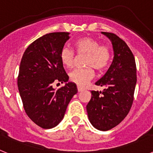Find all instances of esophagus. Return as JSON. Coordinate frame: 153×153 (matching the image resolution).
<instances>
[{
    "label": "esophagus",
    "mask_w": 153,
    "mask_h": 153,
    "mask_svg": "<svg viewBox=\"0 0 153 153\" xmlns=\"http://www.w3.org/2000/svg\"><path fill=\"white\" fill-rule=\"evenodd\" d=\"M77 90H78V92H82L83 90H84V89H83V87H82V86H79V85H78V86H77Z\"/></svg>",
    "instance_id": "1"
}]
</instances>
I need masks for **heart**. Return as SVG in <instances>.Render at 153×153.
Masks as SVG:
<instances>
[{"label":"heart","mask_w":153,"mask_h":153,"mask_svg":"<svg viewBox=\"0 0 153 153\" xmlns=\"http://www.w3.org/2000/svg\"><path fill=\"white\" fill-rule=\"evenodd\" d=\"M76 52L78 54H86L85 68H78L70 73V80L79 86H85L93 78L95 73L105 70L111 60V51L106 44H100L96 39L84 36L75 42ZM61 63L64 67L71 68L75 63L76 55L74 50L64 47L60 53Z\"/></svg>","instance_id":"heart-1"}]
</instances>
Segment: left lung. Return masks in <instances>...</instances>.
I'll list each match as a JSON object with an SVG mask.
<instances>
[{
	"label": "left lung",
	"instance_id": "left-lung-1",
	"mask_svg": "<svg viewBox=\"0 0 153 153\" xmlns=\"http://www.w3.org/2000/svg\"><path fill=\"white\" fill-rule=\"evenodd\" d=\"M102 33L111 40L114 57L107 72L96 83L104 90H92L86 111L96 129L106 131L120 123L129 113L137 77L135 57L126 43L113 33Z\"/></svg>",
	"mask_w": 153,
	"mask_h": 153
}]
</instances>
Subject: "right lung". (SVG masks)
Masks as SVG:
<instances>
[{
    "instance_id": "add662e5",
    "label": "right lung",
    "mask_w": 153,
    "mask_h": 153,
    "mask_svg": "<svg viewBox=\"0 0 153 153\" xmlns=\"http://www.w3.org/2000/svg\"><path fill=\"white\" fill-rule=\"evenodd\" d=\"M69 34L55 32L40 36L28 46L20 64L17 86L24 110L43 129L60 123L69 102L77 93L76 85L71 82L58 90L52 85L69 79L60 58Z\"/></svg>"
}]
</instances>
